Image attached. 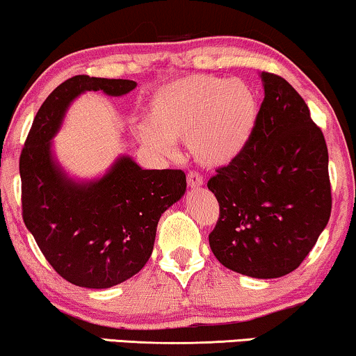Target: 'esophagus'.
<instances>
[{
	"label": "esophagus",
	"instance_id": "esophagus-1",
	"mask_svg": "<svg viewBox=\"0 0 356 356\" xmlns=\"http://www.w3.org/2000/svg\"><path fill=\"white\" fill-rule=\"evenodd\" d=\"M187 184L191 188H199L204 186V177L199 172H193L192 170V172L187 174Z\"/></svg>",
	"mask_w": 356,
	"mask_h": 356
}]
</instances>
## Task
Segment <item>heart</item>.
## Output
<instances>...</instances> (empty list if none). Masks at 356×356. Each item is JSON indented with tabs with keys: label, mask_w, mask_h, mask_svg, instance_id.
Returning a JSON list of instances; mask_svg holds the SVG:
<instances>
[{
	"label": "heart",
	"mask_w": 356,
	"mask_h": 356,
	"mask_svg": "<svg viewBox=\"0 0 356 356\" xmlns=\"http://www.w3.org/2000/svg\"><path fill=\"white\" fill-rule=\"evenodd\" d=\"M259 102L240 79L187 75L163 85L149 97L146 123L136 138L152 154L174 157L175 141L205 168H223L243 154L256 131Z\"/></svg>",
	"instance_id": "obj_1"
}]
</instances>
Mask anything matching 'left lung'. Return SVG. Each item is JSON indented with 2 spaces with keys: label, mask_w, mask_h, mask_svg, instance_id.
Listing matches in <instances>:
<instances>
[{
  "label": "left lung",
  "mask_w": 356,
  "mask_h": 356,
  "mask_svg": "<svg viewBox=\"0 0 356 356\" xmlns=\"http://www.w3.org/2000/svg\"><path fill=\"white\" fill-rule=\"evenodd\" d=\"M261 80L264 100L248 147L207 184L220 205L209 243L225 268L273 279L314 248L332 193L325 139L309 106L279 75L261 72Z\"/></svg>",
  "instance_id": "obj_1"
}]
</instances>
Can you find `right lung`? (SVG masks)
Listing matches in <instances>:
<instances>
[{"label":"right lung","instance_id":"1","mask_svg":"<svg viewBox=\"0 0 356 356\" xmlns=\"http://www.w3.org/2000/svg\"><path fill=\"white\" fill-rule=\"evenodd\" d=\"M136 88L123 79L75 75L46 98L19 157L22 220L65 281L106 289L141 271L152 253L161 215L186 193L179 169H143L120 156L106 174L75 181L57 163L52 138L70 103L85 92L121 97Z\"/></svg>","mask_w":356,"mask_h":356}]
</instances>
